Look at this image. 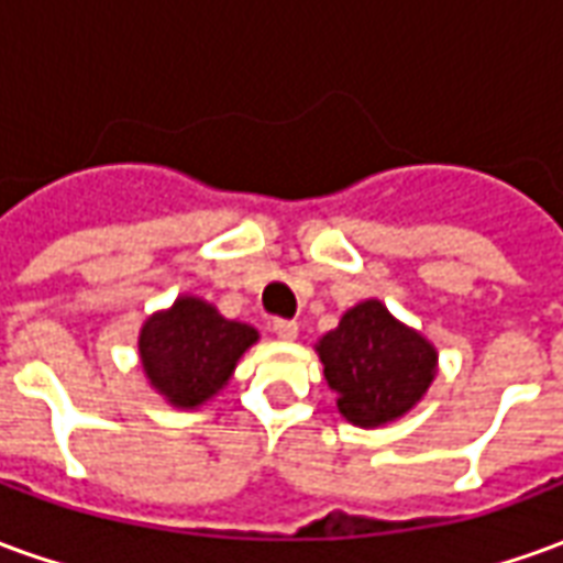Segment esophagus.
Here are the masks:
<instances>
[{"label": "esophagus", "mask_w": 563, "mask_h": 563, "mask_svg": "<svg viewBox=\"0 0 563 563\" xmlns=\"http://www.w3.org/2000/svg\"><path fill=\"white\" fill-rule=\"evenodd\" d=\"M274 334L280 341H295L298 338V322H292V319H274Z\"/></svg>", "instance_id": "34e87169"}]
</instances>
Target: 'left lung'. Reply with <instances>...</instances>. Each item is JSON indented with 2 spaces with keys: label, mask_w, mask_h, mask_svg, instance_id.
Listing matches in <instances>:
<instances>
[{
  "label": "left lung",
  "mask_w": 563,
  "mask_h": 563,
  "mask_svg": "<svg viewBox=\"0 0 563 563\" xmlns=\"http://www.w3.org/2000/svg\"><path fill=\"white\" fill-rule=\"evenodd\" d=\"M338 410L358 428H379L410 413L437 374L434 343L367 298L317 343Z\"/></svg>",
  "instance_id": "1"
}]
</instances>
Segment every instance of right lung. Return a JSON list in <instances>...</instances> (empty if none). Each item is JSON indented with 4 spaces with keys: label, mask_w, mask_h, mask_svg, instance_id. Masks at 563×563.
<instances>
[{
    "label": "right lung",
    "mask_w": 563,
    "mask_h": 563,
    "mask_svg": "<svg viewBox=\"0 0 563 563\" xmlns=\"http://www.w3.org/2000/svg\"><path fill=\"white\" fill-rule=\"evenodd\" d=\"M258 341L246 322L225 319L213 305L180 295L141 325L139 353L150 386L180 410H196L232 379L238 358Z\"/></svg>",
    "instance_id": "right-lung-1"
}]
</instances>
